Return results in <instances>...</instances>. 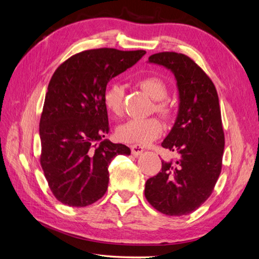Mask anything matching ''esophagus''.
<instances>
[{
  "label": "esophagus",
  "mask_w": 259,
  "mask_h": 259,
  "mask_svg": "<svg viewBox=\"0 0 259 259\" xmlns=\"http://www.w3.org/2000/svg\"><path fill=\"white\" fill-rule=\"evenodd\" d=\"M131 153L134 154L135 156L141 155L143 153V148L141 147V145H139V144L131 145Z\"/></svg>",
  "instance_id": "34e87169"
}]
</instances>
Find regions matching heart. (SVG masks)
<instances>
[{
  "instance_id": "b5f03b06",
  "label": "heart",
  "mask_w": 259,
  "mask_h": 259,
  "mask_svg": "<svg viewBox=\"0 0 259 259\" xmlns=\"http://www.w3.org/2000/svg\"><path fill=\"white\" fill-rule=\"evenodd\" d=\"M140 88L155 101L154 109L163 116L170 114V105L165 99L168 89L162 78L157 76H145L139 82ZM124 89L120 83L110 84L104 94V103L109 111L115 115H120L122 111ZM163 123L156 117L145 119H130L119 125L116 130L118 139L128 143L149 144L161 136Z\"/></svg>"
}]
</instances>
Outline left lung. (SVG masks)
<instances>
[{
    "label": "left lung",
    "mask_w": 259,
    "mask_h": 259,
    "mask_svg": "<svg viewBox=\"0 0 259 259\" xmlns=\"http://www.w3.org/2000/svg\"><path fill=\"white\" fill-rule=\"evenodd\" d=\"M149 63L173 73L178 90V114L162 147L180 155L162 161V171L145 183L152 207L166 215H186L210 197L221 173L224 134L218 93L209 76L191 59L160 52Z\"/></svg>",
    "instance_id": "obj_1"
}]
</instances>
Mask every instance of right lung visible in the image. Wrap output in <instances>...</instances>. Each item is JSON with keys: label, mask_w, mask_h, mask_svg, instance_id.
I'll return each instance as SVG.
<instances>
[{"label": "right lung", "mask_w": 259, "mask_h": 259, "mask_svg": "<svg viewBox=\"0 0 259 259\" xmlns=\"http://www.w3.org/2000/svg\"><path fill=\"white\" fill-rule=\"evenodd\" d=\"M144 55L111 48L83 51L52 75L39 123L40 164L52 194L63 204L86 207L101 199L111 160L131 153L124 144L104 140L109 131L104 94L112 77Z\"/></svg>", "instance_id": "1"}]
</instances>
